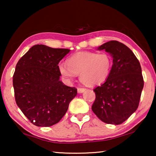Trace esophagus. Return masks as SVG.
<instances>
[{
	"label": "esophagus",
	"mask_w": 156,
	"mask_h": 156,
	"mask_svg": "<svg viewBox=\"0 0 156 156\" xmlns=\"http://www.w3.org/2000/svg\"><path fill=\"white\" fill-rule=\"evenodd\" d=\"M85 90H86V89H85V88H81V87H78V88H77V92L79 94L84 92Z\"/></svg>",
	"instance_id": "obj_1"
}]
</instances>
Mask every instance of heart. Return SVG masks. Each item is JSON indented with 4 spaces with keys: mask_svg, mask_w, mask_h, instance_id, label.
<instances>
[{
    "mask_svg": "<svg viewBox=\"0 0 156 156\" xmlns=\"http://www.w3.org/2000/svg\"><path fill=\"white\" fill-rule=\"evenodd\" d=\"M112 66L113 59L108 53L83 51L68 57L67 65L59 64V71L68 81H72L80 74L81 81L94 86L107 80Z\"/></svg>",
    "mask_w": 156,
    "mask_h": 156,
    "instance_id": "1",
    "label": "heart"
}]
</instances>
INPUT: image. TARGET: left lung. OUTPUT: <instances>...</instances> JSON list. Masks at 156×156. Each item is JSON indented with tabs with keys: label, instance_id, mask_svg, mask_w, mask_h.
<instances>
[{
	"label": "left lung",
	"instance_id": "left-lung-1",
	"mask_svg": "<svg viewBox=\"0 0 156 156\" xmlns=\"http://www.w3.org/2000/svg\"><path fill=\"white\" fill-rule=\"evenodd\" d=\"M98 50L112 55L113 66L106 82L94 89L91 109L103 122L121 124L138 107L144 85L141 67L133 52L120 42L111 40Z\"/></svg>",
	"mask_w": 156,
	"mask_h": 156
}]
</instances>
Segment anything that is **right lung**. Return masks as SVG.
<instances>
[{"label": "right lung", "instance_id": "right-lung-1", "mask_svg": "<svg viewBox=\"0 0 156 156\" xmlns=\"http://www.w3.org/2000/svg\"><path fill=\"white\" fill-rule=\"evenodd\" d=\"M69 49L32 47L17 63L12 76L17 105L37 126L56 124L65 116L77 89L59 80L58 64Z\"/></svg>", "mask_w": 156, "mask_h": 156}]
</instances>
